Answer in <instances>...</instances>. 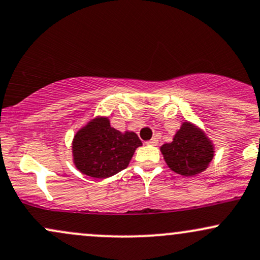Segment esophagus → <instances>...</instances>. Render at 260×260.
<instances>
[{"label":"esophagus","instance_id":"1","mask_svg":"<svg viewBox=\"0 0 260 260\" xmlns=\"http://www.w3.org/2000/svg\"><path fill=\"white\" fill-rule=\"evenodd\" d=\"M147 143L148 145H156L157 144V139L156 138H151L150 140H147Z\"/></svg>","mask_w":260,"mask_h":260}]
</instances>
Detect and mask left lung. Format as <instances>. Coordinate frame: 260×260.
<instances>
[{
  "label": "left lung",
  "instance_id": "8db88e82",
  "mask_svg": "<svg viewBox=\"0 0 260 260\" xmlns=\"http://www.w3.org/2000/svg\"><path fill=\"white\" fill-rule=\"evenodd\" d=\"M166 164L182 176H196L208 169L214 157V145L201 128L183 122L171 143L160 148Z\"/></svg>",
  "mask_w": 260,
  "mask_h": 260
}]
</instances>
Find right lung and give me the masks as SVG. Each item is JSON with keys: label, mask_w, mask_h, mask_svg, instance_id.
I'll use <instances>...</instances> for the list:
<instances>
[{"label": "right lung", "mask_w": 260, "mask_h": 260, "mask_svg": "<svg viewBox=\"0 0 260 260\" xmlns=\"http://www.w3.org/2000/svg\"><path fill=\"white\" fill-rule=\"evenodd\" d=\"M140 145L136 133L115 129L109 117L92 118L74 136L73 162L82 174L92 178L111 177L127 168Z\"/></svg>", "instance_id": "add662e5"}]
</instances>
